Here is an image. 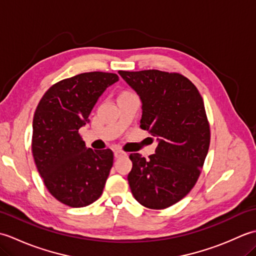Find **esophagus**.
<instances>
[{
	"mask_svg": "<svg viewBox=\"0 0 256 256\" xmlns=\"http://www.w3.org/2000/svg\"><path fill=\"white\" fill-rule=\"evenodd\" d=\"M126 155L128 154L123 150H116V152H114V156H116V158H120V157H123V156H126Z\"/></svg>",
	"mask_w": 256,
	"mask_h": 256,
	"instance_id": "1",
	"label": "esophagus"
}]
</instances>
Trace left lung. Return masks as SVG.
Here are the masks:
<instances>
[{
  "label": "left lung",
  "mask_w": 256,
  "mask_h": 256,
  "mask_svg": "<svg viewBox=\"0 0 256 256\" xmlns=\"http://www.w3.org/2000/svg\"><path fill=\"white\" fill-rule=\"evenodd\" d=\"M118 74L142 100L140 128L158 140L148 160L138 153L130 155V188L146 208L166 209L194 188L208 154L210 125L202 96L178 72L150 69Z\"/></svg>",
  "instance_id": "8db88e82"
}]
</instances>
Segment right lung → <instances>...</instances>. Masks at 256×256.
Segmentation results:
<instances>
[{
	"label": "right lung",
	"instance_id": "obj_1",
	"mask_svg": "<svg viewBox=\"0 0 256 256\" xmlns=\"http://www.w3.org/2000/svg\"><path fill=\"white\" fill-rule=\"evenodd\" d=\"M116 74L92 72L58 81L42 96L32 120V152L48 192L80 208L100 198L113 166L111 150L86 148L79 128Z\"/></svg>",
	"mask_w": 256,
	"mask_h": 256
}]
</instances>
